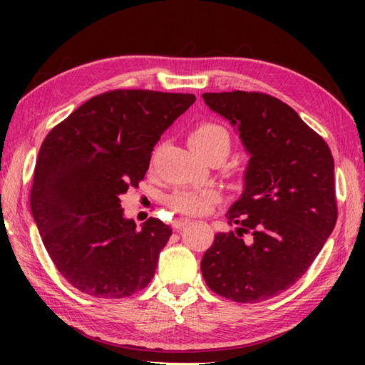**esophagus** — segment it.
Here are the masks:
<instances>
[{"label":"esophagus","mask_w":365,"mask_h":365,"mask_svg":"<svg viewBox=\"0 0 365 365\" xmlns=\"http://www.w3.org/2000/svg\"><path fill=\"white\" fill-rule=\"evenodd\" d=\"M188 222H191L188 218H178V220H174V221H173V227H174L175 230H180L183 226H187Z\"/></svg>","instance_id":"esophagus-1"}]
</instances>
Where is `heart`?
I'll return each instance as SVG.
<instances>
[{
    "label": "heart",
    "instance_id": "heart-1",
    "mask_svg": "<svg viewBox=\"0 0 365 365\" xmlns=\"http://www.w3.org/2000/svg\"><path fill=\"white\" fill-rule=\"evenodd\" d=\"M188 143L196 153H204L216 144H224L229 149V135L216 123H200L190 133ZM220 200V192L215 190H178L169 197V204L174 210L188 215H202L210 210L212 205Z\"/></svg>",
    "mask_w": 365,
    "mask_h": 365
}]
</instances>
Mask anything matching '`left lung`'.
<instances>
[{
    "mask_svg": "<svg viewBox=\"0 0 365 365\" xmlns=\"http://www.w3.org/2000/svg\"><path fill=\"white\" fill-rule=\"evenodd\" d=\"M205 105L238 131L250 163L242 196L226 213L200 271L235 302L277 297L312 265L337 221L334 158L298 113L262 92H205Z\"/></svg>",
    "mask_w": 365,
    "mask_h": 365,
    "instance_id": "1",
    "label": "left lung"
}]
</instances>
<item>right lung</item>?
<instances>
[{"label": "right lung", "instance_id": "1", "mask_svg": "<svg viewBox=\"0 0 365 365\" xmlns=\"http://www.w3.org/2000/svg\"><path fill=\"white\" fill-rule=\"evenodd\" d=\"M195 102L192 94L115 89L89 98L43 139L29 205L46 252L75 289L123 298L152 281L173 229L157 218L138 229L120 199Z\"/></svg>", "mask_w": 365, "mask_h": 365}]
</instances>
